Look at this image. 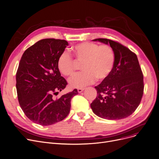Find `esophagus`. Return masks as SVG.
<instances>
[{
	"label": "esophagus",
	"instance_id": "obj_1",
	"mask_svg": "<svg viewBox=\"0 0 159 159\" xmlns=\"http://www.w3.org/2000/svg\"><path fill=\"white\" fill-rule=\"evenodd\" d=\"M84 90H85L84 88H79V89H78V92L79 93H80L84 91Z\"/></svg>",
	"mask_w": 159,
	"mask_h": 159
}]
</instances>
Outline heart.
<instances>
[{
	"mask_svg": "<svg viewBox=\"0 0 159 159\" xmlns=\"http://www.w3.org/2000/svg\"><path fill=\"white\" fill-rule=\"evenodd\" d=\"M71 51L74 59L69 53L64 52L57 59V68L65 76L71 77L75 73L77 63H82L84 71L69 81L72 88L85 87L97 79L100 81L107 79L114 69L116 54L109 44L84 42L75 45Z\"/></svg>",
	"mask_w": 159,
	"mask_h": 159,
	"instance_id": "1",
	"label": "heart"
}]
</instances>
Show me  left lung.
Instances as JSON below:
<instances>
[{"instance_id":"8db88e82","label":"left lung","mask_w":159,"mask_h":159,"mask_svg":"<svg viewBox=\"0 0 159 159\" xmlns=\"http://www.w3.org/2000/svg\"><path fill=\"white\" fill-rule=\"evenodd\" d=\"M94 41L109 44L115 50L116 63L109 76L95 87L97 96L90 107L100 118H125L137 109L143 93V75L137 56L117 41L103 38Z\"/></svg>"}]
</instances>
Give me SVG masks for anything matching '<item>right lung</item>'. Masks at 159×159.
<instances>
[{
  "label": "right lung",
  "mask_w": 159,
  "mask_h": 159,
  "mask_svg": "<svg viewBox=\"0 0 159 159\" xmlns=\"http://www.w3.org/2000/svg\"><path fill=\"white\" fill-rule=\"evenodd\" d=\"M69 44L65 40L44 39L27 48L16 73L19 105L25 115L41 125L54 124L70 112L77 89L54 99L67 85L57 68V59Z\"/></svg>",
  "instance_id": "add662e5"
}]
</instances>
